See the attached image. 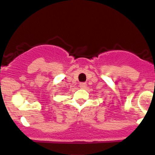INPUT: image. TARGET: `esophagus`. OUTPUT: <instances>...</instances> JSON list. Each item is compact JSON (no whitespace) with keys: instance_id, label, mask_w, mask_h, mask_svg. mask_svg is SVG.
Segmentation results:
<instances>
[{"instance_id":"obj_1","label":"esophagus","mask_w":155,"mask_h":155,"mask_svg":"<svg viewBox=\"0 0 155 155\" xmlns=\"http://www.w3.org/2000/svg\"><path fill=\"white\" fill-rule=\"evenodd\" d=\"M87 86V84L85 83V82H81V83H79V87H81V88H85Z\"/></svg>"}]
</instances>
